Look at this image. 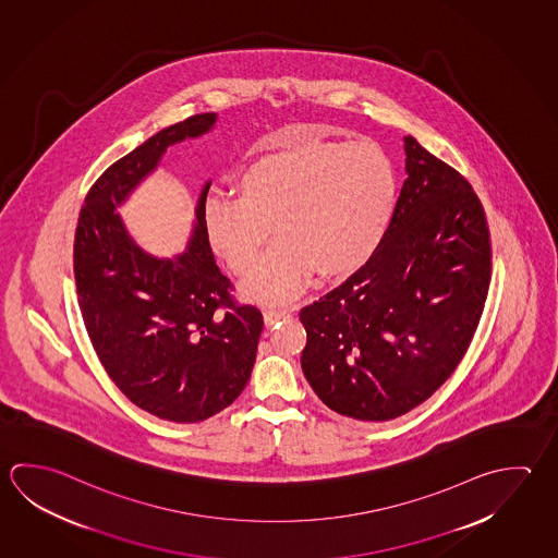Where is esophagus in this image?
Returning <instances> with one entry per match:
<instances>
[{"label": "esophagus", "instance_id": "esophagus-1", "mask_svg": "<svg viewBox=\"0 0 558 558\" xmlns=\"http://www.w3.org/2000/svg\"><path fill=\"white\" fill-rule=\"evenodd\" d=\"M289 313L287 311H279V308H267L264 313L265 325L274 326L279 323V320H284V318H289Z\"/></svg>", "mask_w": 558, "mask_h": 558}]
</instances>
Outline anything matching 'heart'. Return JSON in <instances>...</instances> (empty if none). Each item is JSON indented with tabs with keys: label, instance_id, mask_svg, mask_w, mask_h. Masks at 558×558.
Instances as JSON below:
<instances>
[{
	"label": "heart",
	"instance_id": "b5f03b06",
	"mask_svg": "<svg viewBox=\"0 0 558 558\" xmlns=\"http://www.w3.org/2000/svg\"><path fill=\"white\" fill-rule=\"evenodd\" d=\"M238 189L240 198H206L204 226L214 252L242 275L255 264L271 223L279 240L242 284L257 303L294 296L311 267L325 277L360 267L396 214V167L369 143L283 133L243 169Z\"/></svg>",
	"mask_w": 558,
	"mask_h": 558
}]
</instances>
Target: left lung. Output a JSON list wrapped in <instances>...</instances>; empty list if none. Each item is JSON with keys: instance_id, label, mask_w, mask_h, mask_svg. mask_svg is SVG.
<instances>
[{"instance_id": "left-lung-1", "label": "left lung", "mask_w": 558, "mask_h": 558, "mask_svg": "<svg viewBox=\"0 0 558 558\" xmlns=\"http://www.w3.org/2000/svg\"><path fill=\"white\" fill-rule=\"evenodd\" d=\"M407 179L372 257L301 311V365L326 407L391 421L454 374L492 279L486 213L466 179L405 137Z\"/></svg>"}]
</instances>
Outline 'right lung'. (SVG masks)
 Here are the masks:
<instances>
[{
	"label": "right lung",
	"mask_w": 558,
	"mask_h": 558,
	"mask_svg": "<svg viewBox=\"0 0 558 558\" xmlns=\"http://www.w3.org/2000/svg\"><path fill=\"white\" fill-rule=\"evenodd\" d=\"M216 113H196L155 133L92 184L74 233L82 318L104 369L123 396L172 423H201L232 405L254 369L264 316L233 299L204 226V184L186 252L145 254L118 206L172 143L210 132Z\"/></svg>",
	"instance_id": "obj_1"
}]
</instances>
